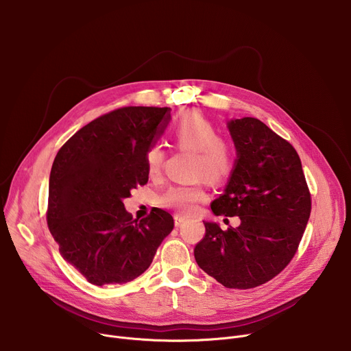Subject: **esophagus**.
<instances>
[{"label":"esophagus","mask_w":351,"mask_h":351,"mask_svg":"<svg viewBox=\"0 0 351 351\" xmlns=\"http://www.w3.org/2000/svg\"><path fill=\"white\" fill-rule=\"evenodd\" d=\"M173 219H175V226H180V225H182V223L186 221V218H184V217H182V215H178V214L175 215V218H173Z\"/></svg>","instance_id":"34e87169"}]
</instances>
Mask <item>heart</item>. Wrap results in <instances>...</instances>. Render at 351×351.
<instances>
[{
  "label": "heart",
  "mask_w": 351,
  "mask_h": 351,
  "mask_svg": "<svg viewBox=\"0 0 351 351\" xmlns=\"http://www.w3.org/2000/svg\"><path fill=\"white\" fill-rule=\"evenodd\" d=\"M172 138L180 148L197 153L195 173L213 182L226 179L232 171L230 147L219 138L215 125L202 112L183 114L172 128ZM165 152L160 144L147 148L144 161L149 176H158L162 171ZM207 193L202 183L171 186L160 198V204L180 215H191L197 206L204 202Z\"/></svg>",
  "instance_id": "b5f03b06"
}]
</instances>
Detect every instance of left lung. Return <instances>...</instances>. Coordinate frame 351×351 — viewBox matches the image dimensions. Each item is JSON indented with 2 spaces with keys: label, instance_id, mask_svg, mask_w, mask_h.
I'll use <instances>...</instances> for the list:
<instances>
[{
  "label": "left lung",
  "instance_id": "left-lung-1",
  "mask_svg": "<svg viewBox=\"0 0 351 351\" xmlns=\"http://www.w3.org/2000/svg\"><path fill=\"white\" fill-rule=\"evenodd\" d=\"M237 160L215 215L239 217L222 230L204 222L194 247L204 272L229 289H253L280 274L294 257L311 214V194L294 147L256 118L228 123Z\"/></svg>",
  "mask_w": 351,
  "mask_h": 351
}]
</instances>
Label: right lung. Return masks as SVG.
<instances>
[{
    "mask_svg": "<svg viewBox=\"0 0 351 351\" xmlns=\"http://www.w3.org/2000/svg\"><path fill=\"white\" fill-rule=\"evenodd\" d=\"M171 108L123 107L77 130L49 173L47 225L65 261L87 282L122 285L140 276L173 229L153 208L138 222L123 198L148 182L144 156L164 133Z\"/></svg>",
    "mask_w": 351,
    "mask_h": 351,
    "instance_id": "add662e5",
    "label": "right lung"
}]
</instances>
